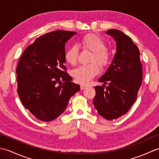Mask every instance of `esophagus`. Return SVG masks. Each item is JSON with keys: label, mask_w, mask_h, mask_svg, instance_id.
I'll list each match as a JSON object with an SVG mask.
<instances>
[{"label": "esophagus", "mask_w": 159, "mask_h": 159, "mask_svg": "<svg viewBox=\"0 0 159 159\" xmlns=\"http://www.w3.org/2000/svg\"><path fill=\"white\" fill-rule=\"evenodd\" d=\"M85 87H86L85 85H83V84H81V85H80V89H84Z\"/></svg>", "instance_id": "obj_1"}]
</instances>
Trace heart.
Listing matches in <instances>:
<instances>
[{
    "instance_id": "1",
    "label": "heart",
    "mask_w": 159,
    "mask_h": 159,
    "mask_svg": "<svg viewBox=\"0 0 159 159\" xmlns=\"http://www.w3.org/2000/svg\"><path fill=\"white\" fill-rule=\"evenodd\" d=\"M79 46L83 50L92 52L88 65L80 66L72 71V75L78 83L85 84L96 76L100 67H105L111 61V54L106 48V43L98 35L89 33L79 40ZM79 55V48L72 46L65 52V59L72 66H75Z\"/></svg>"
}]
</instances>
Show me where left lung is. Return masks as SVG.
Masks as SVG:
<instances>
[{
    "label": "left lung",
    "instance_id": "1",
    "mask_svg": "<svg viewBox=\"0 0 159 159\" xmlns=\"http://www.w3.org/2000/svg\"><path fill=\"white\" fill-rule=\"evenodd\" d=\"M106 33L116 41L117 52L109 69L98 79L108 85L94 87L93 104L100 116L113 120L126 114L135 102L142 83L143 69L139 48L129 36L117 29Z\"/></svg>",
    "mask_w": 159,
    "mask_h": 159
}]
</instances>
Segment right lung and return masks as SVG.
Segmentation results:
<instances>
[{
  "label": "right lung",
  "mask_w": 159,
  "mask_h": 159,
  "mask_svg": "<svg viewBox=\"0 0 159 159\" xmlns=\"http://www.w3.org/2000/svg\"><path fill=\"white\" fill-rule=\"evenodd\" d=\"M76 33L52 31L36 38L17 66V92L22 104L38 120H55L80 90L65 66V45Z\"/></svg>",
  "instance_id": "right-lung-1"
}]
</instances>
